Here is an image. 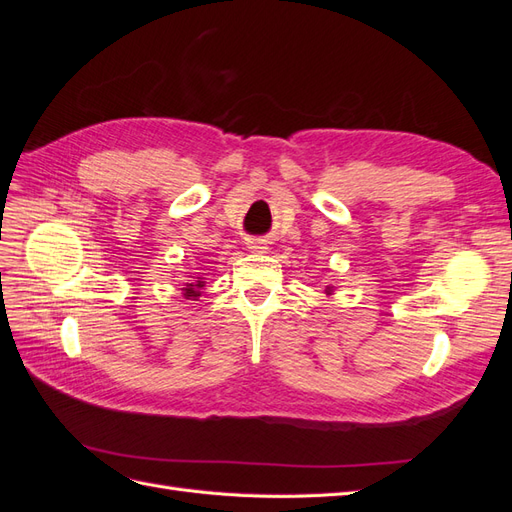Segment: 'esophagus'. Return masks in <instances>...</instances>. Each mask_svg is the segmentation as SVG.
Listing matches in <instances>:
<instances>
[{"label":"esophagus","mask_w":512,"mask_h":512,"mask_svg":"<svg viewBox=\"0 0 512 512\" xmlns=\"http://www.w3.org/2000/svg\"><path fill=\"white\" fill-rule=\"evenodd\" d=\"M250 250H252V252H265V250H267V247H265V245H262L260 241H252V243H250Z\"/></svg>","instance_id":"esophagus-1"}]
</instances>
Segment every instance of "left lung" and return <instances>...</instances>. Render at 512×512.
<instances>
[{
	"label": "left lung",
	"mask_w": 512,
	"mask_h": 512,
	"mask_svg": "<svg viewBox=\"0 0 512 512\" xmlns=\"http://www.w3.org/2000/svg\"><path fill=\"white\" fill-rule=\"evenodd\" d=\"M324 292H327V294H331V292H333V286H327V290H324Z\"/></svg>",
	"instance_id": "left-lung-1"
}]
</instances>
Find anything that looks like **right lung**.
<instances>
[{"label":"right lung","mask_w":512,"mask_h":512,"mask_svg":"<svg viewBox=\"0 0 512 512\" xmlns=\"http://www.w3.org/2000/svg\"><path fill=\"white\" fill-rule=\"evenodd\" d=\"M203 286H205L203 277H194V280H192L190 284H185V288H181V290H183V297H185V299H196V297H200V290H203Z\"/></svg>","instance_id":"right-lung-1"}]
</instances>
